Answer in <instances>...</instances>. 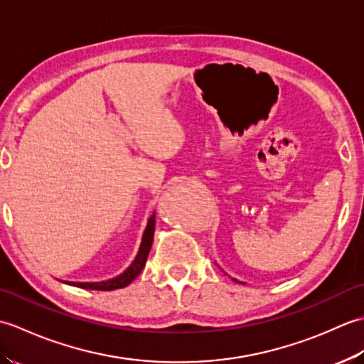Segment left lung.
<instances>
[{
    "mask_svg": "<svg viewBox=\"0 0 364 364\" xmlns=\"http://www.w3.org/2000/svg\"><path fill=\"white\" fill-rule=\"evenodd\" d=\"M233 280H235V282H237V280H236V278H233Z\"/></svg>",
    "mask_w": 364,
    "mask_h": 364,
    "instance_id": "8db88e82",
    "label": "left lung"
}]
</instances>
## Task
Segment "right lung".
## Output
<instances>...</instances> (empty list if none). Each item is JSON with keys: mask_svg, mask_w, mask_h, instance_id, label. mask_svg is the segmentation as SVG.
I'll return each instance as SVG.
<instances>
[{"mask_svg": "<svg viewBox=\"0 0 364 364\" xmlns=\"http://www.w3.org/2000/svg\"><path fill=\"white\" fill-rule=\"evenodd\" d=\"M153 233H154V214H151L149 220H146V227L144 230L142 241H141V245H139V252L136 255V258L125 270H123L120 275L109 278V280H105V282H94V283L64 282V283L72 284V286H78V288H84V289H94V291H114V289L125 288V286H128L131 282H133L134 278L141 274V270L144 269L145 262H146V257H149L151 244H153Z\"/></svg>", "mask_w": 364, "mask_h": 364, "instance_id": "right-lung-1", "label": "right lung"}]
</instances>
